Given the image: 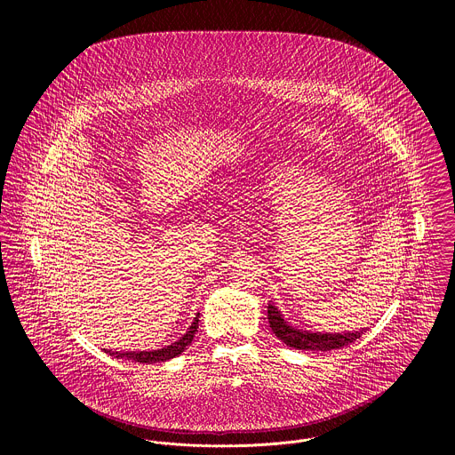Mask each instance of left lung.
Here are the masks:
<instances>
[{
    "instance_id": "8db88e82",
    "label": "left lung",
    "mask_w": 455,
    "mask_h": 455,
    "mask_svg": "<svg viewBox=\"0 0 455 455\" xmlns=\"http://www.w3.org/2000/svg\"><path fill=\"white\" fill-rule=\"evenodd\" d=\"M268 322H270L272 331L279 340H283L290 347L306 349V351L340 349L344 346L353 344L365 333L363 330L356 333H344V335H318V333L300 331L288 326V322H284V318L281 316V311L272 304H268Z\"/></svg>"
}]
</instances>
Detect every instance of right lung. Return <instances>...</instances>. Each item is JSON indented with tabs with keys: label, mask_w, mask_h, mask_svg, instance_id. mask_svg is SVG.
Returning a JSON list of instances; mask_svg holds the SVG:
<instances>
[{
	"label": "right lung",
	"mask_w": 455,
	"mask_h": 455,
	"mask_svg": "<svg viewBox=\"0 0 455 455\" xmlns=\"http://www.w3.org/2000/svg\"><path fill=\"white\" fill-rule=\"evenodd\" d=\"M200 318V313L196 315V318H194V322L190 323V328H188V331L178 340V342H174V344H171V346H167V347H164V349H155V351H140V353H137V351H132V353H109V351H106V353H109L111 356H116V358H125V360H135V362H140V363H156V362H165V360H171V358H174V356H178V355H181L183 353V349L192 342V339H194V335H196V331H198V320Z\"/></svg>",
	"instance_id": "obj_1"
}]
</instances>
